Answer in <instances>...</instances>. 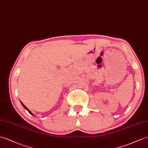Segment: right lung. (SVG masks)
<instances>
[{
  "instance_id": "1",
  "label": "right lung",
  "mask_w": 148,
  "mask_h": 148,
  "mask_svg": "<svg viewBox=\"0 0 148 148\" xmlns=\"http://www.w3.org/2000/svg\"><path fill=\"white\" fill-rule=\"evenodd\" d=\"M21 103H22V105H23V107H24V109H26V110H27V111H28V112H29V114H32V113H31V111H30V110H29V109H27V107H26V106H24V104H23V103H22V102H21Z\"/></svg>"
}]
</instances>
